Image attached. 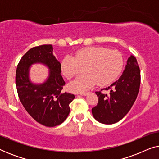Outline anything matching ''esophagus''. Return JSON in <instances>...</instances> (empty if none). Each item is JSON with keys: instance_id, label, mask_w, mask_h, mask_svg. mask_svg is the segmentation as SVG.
<instances>
[{"instance_id": "obj_1", "label": "esophagus", "mask_w": 159, "mask_h": 159, "mask_svg": "<svg viewBox=\"0 0 159 159\" xmlns=\"http://www.w3.org/2000/svg\"><path fill=\"white\" fill-rule=\"evenodd\" d=\"M88 93H80V95H82V96H85V95H88Z\"/></svg>"}]
</instances>
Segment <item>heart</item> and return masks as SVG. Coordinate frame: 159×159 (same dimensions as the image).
<instances>
[{
    "mask_svg": "<svg viewBox=\"0 0 159 159\" xmlns=\"http://www.w3.org/2000/svg\"><path fill=\"white\" fill-rule=\"evenodd\" d=\"M124 60L120 52L103 47L92 46L81 49L75 53V58L67 55L61 63V71L67 79L77 75L80 67L84 75L75 78L68 84L69 90L82 93L98 84L105 86L112 83L123 68Z\"/></svg>",
    "mask_w": 159,
    "mask_h": 159,
    "instance_id": "b5f03b06",
    "label": "heart"
}]
</instances>
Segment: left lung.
<instances>
[{
  "mask_svg": "<svg viewBox=\"0 0 159 159\" xmlns=\"http://www.w3.org/2000/svg\"><path fill=\"white\" fill-rule=\"evenodd\" d=\"M140 84V71L134 56L128 58L122 75L106 90L108 94L95 92L98 103L92 108L95 120L105 125L120 121L132 108L138 96Z\"/></svg>",
  "mask_w": 159,
  "mask_h": 159,
  "instance_id": "8db88e82",
  "label": "left lung"
}]
</instances>
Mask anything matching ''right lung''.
<instances>
[{
    "label": "right lung",
    "mask_w": 159,
    "mask_h": 159,
    "mask_svg": "<svg viewBox=\"0 0 159 159\" xmlns=\"http://www.w3.org/2000/svg\"><path fill=\"white\" fill-rule=\"evenodd\" d=\"M53 51L52 45L32 48L21 58L16 71V85L21 104L34 120L50 127L64 122L70 111L69 104L75 98L62 92L65 82L61 75V64ZM36 63L49 69L43 84H34L30 80V68Z\"/></svg>",
    "instance_id": "obj_1"
}]
</instances>
